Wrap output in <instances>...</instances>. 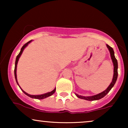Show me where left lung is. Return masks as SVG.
Here are the masks:
<instances>
[{"instance_id":"8db88e82","label":"left lung","mask_w":128,"mask_h":128,"mask_svg":"<svg viewBox=\"0 0 128 128\" xmlns=\"http://www.w3.org/2000/svg\"><path fill=\"white\" fill-rule=\"evenodd\" d=\"M107 48H108L109 49L110 52V54H111V59H112V61L113 62V64H114V76H113V78H112V80L111 82V83L110 84V85L107 88L106 90H105L104 92H103L100 93L98 94L94 95V96H89V97H85V96H79V95L76 94V96L78 98H80V99H82L84 100H99L102 99V98H104V96H105L108 93V92L111 90V89L112 88V86H114L115 84L116 80H117V76H118V71H117V69H118V63H117V60L115 56H114V50L111 47H110L109 45L106 44Z\"/></svg>"}]
</instances>
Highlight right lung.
<instances>
[{
    "instance_id": "obj_1",
    "label": "right lung",
    "mask_w": 128,
    "mask_h": 128,
    "mask_svg": "<svg viewBox=\"0 0 128 128\" xmlns=\"http://www.w3.org/2000/svg\"><path fill=\"white\" fill-rule=\"evenodd\" d=\"M31 42V40L29 41L28 42H26L25 44H24L23 46V47L21 49V50H20V53L18 54V55L17 56V57H16V63H15V68H14V75H15V78H16V82H17V83L18 84L17 82V74H16V70H17V62H18V59L19 58H20V55H22V52H23V50H24V48H26V46H27L28 44ZM22 91H23V92H24V94H25L26 95H27V96H28L29 97H30V98H34V99H44L46 98H48V97L49 96H52L53 94L54 93V92H55V90L56 89L55 88L54 90L52 91V92H47V93H45V94H41V95H30V94H28L27 92H24V91L23 90H22Z\"/></svg>"
}]
</instances>
